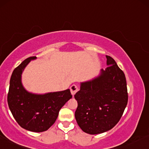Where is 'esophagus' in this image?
<instances>
[{"label": "esophagus", "mask_w": 149, "mask_h": 149, "mask_svg": "<svg viewBox=\"0 0 149 149\" xmlns=\"http://www.w3.org/2000/svg\"><path fill=\"white\" fill-rule=\"evenodd\" d=\"M70 90H71V94H72L73 96H74V95L79 91V87H78L76 85H73L71 86V87H70Z\"/></svg>", "instance_id": "34e87169"}]
</instances>
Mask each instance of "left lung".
<instances>
[{"label": "left lung", "mask_w": 149, "mask_h": 149, "mask_svg": "<svg viewBox=\"0 0 149 149\" xmlns=\"http://www.w3.org/2000/svg\"><path fill=\"white\" fill-rule=\"evenodd\" d=\"M107 67L90 81L82 82L74 97L78 102L75 117L78 126L91 135L112 129L119 121L128 103L124 73L112 57L106 55Z\"/></svg>", "instance_id": "1"}]
</instances>
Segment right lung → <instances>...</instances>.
Segmentation results:
<instances>
[{
	"instance_id": "obj_1",
	"label": "right lung",
	"mask_w": 149,
	"mask_h": 149,
	"mask_svg": "<svg viewBox=\"0 0 149 149\" xmlns=\"http://www.w3.org/2000/svg\"><path fill=\"white\" fill-rule=\"evenodd\" d=\"M35 56L30 57L12 72L8 94V103L19 125L30 131H46L56 121L59 111L72 98L70 89L37 95L28 92L21 81L23 70Z\"/></svg>"
}]
</instances>
